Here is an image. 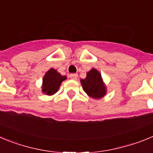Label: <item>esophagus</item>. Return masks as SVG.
I'll return each instance as SVG.
<instances>
[{
    "label": "esophagus",
    "instance_id": "1",
    "mask_svg": "<svg viewBox=\"0 0 153 153\" xmlns=\"http://www.w3.org/2000/svg\"><path fill=\"white\" fill-rule=\"evenodd\" d=\"M77 76H78V75L76 74H70V79H74V80H76V79H77Z\"/></svg>",
    "mask_w": 153,
    "mask_h": 153
}]
</instances>
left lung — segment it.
I'll list each match as a JSON object with an SVG mask.
<instances>
[{
    "mask_svg": "<svg viewBox=\"0 0 153 153\" xmlns=\"http://www.w3.org/2000/svg\"><path fill=\"white\" fill-rule=\"evenodd\" d=\"M80 83L87 96L95 100L102 98L107 93L101 74L95 68H92L86 73V78L80 79Z\"/></svg>",
    "mask_w": 153,
    "mask_h": 153,
    "instance_id": "1",
    "label": "left lung"
}]
</instances>
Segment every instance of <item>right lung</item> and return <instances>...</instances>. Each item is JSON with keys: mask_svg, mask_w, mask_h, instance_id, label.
Listing matches in <instances>:
<instances>
[{"mask_svg": "<svg viewBox=\"0 0 153 153\" xmlns=\"http://www.w3.org/2000/svg\"><path fill=\"white\" fill-rule=\"evenodd\" d=\"M67 79L66 76H63L53 68L47 71L42 81V93L45 95L52 96L60 89L62 82Z\"/></svg>", "mask_w": 153, "mask_h": 153, "instance_id": "add662e5", "label": "right lung"}]
</instances>
